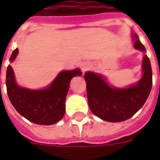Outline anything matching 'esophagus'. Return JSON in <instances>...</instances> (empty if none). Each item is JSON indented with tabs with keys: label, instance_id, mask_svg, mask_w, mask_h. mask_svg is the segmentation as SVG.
<instances>
[{
	"label": "esophagus",
	"instance_id": "34e87169",
	"mask_svg": "<svg viewBox=\"0 0 160 160\" xmlns=\"http://www.w3.org/2000/svg\"><path fill=\"white\" fill-rule=\"evenodd\" d=\"M90 67V65L87 62L83 63L82 65H81V70H82L83 71H85V70H87Z\"/></svg>",
	"mask_w": 160,
	"mask_h": 160
}]
</instances>
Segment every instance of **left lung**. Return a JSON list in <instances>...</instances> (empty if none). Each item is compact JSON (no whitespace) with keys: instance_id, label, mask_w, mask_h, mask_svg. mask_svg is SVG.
Here are the masks:
<instances>
[{"instance_id":"1","label":"left lung","mask_w":160,"mask_h":160,"mask_svg":"<svg viewBox=\"0 0 160 160\" xmlns=\"http://www.w3.org/2000/svg\"><path fill=\"white\" fill-rule=\"evenodd\" d=\"M136 50L145 53L146 50L137 34L131 33ZM141 79L124 88L112 86L101 74L85 73L89 107L92 113L108 122H121L131 118L139 111L148 99L152 88V69L146 54L143 57Z\"/></svg>"}]
</instances>
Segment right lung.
I'll use <instances>...</instances> for the list:
<instances>
[{
    "instance_id": "1",
    "label": "right lung",
    "mask_w": 160,
    "mask_h": 160,
    "mask_svg": "<svg viewBox=\"0 0 160 160\" xmlns=\"http://www.w3.org/2000/svg\"><path fill=\"white\" fill-rule=\"evenodd\" d=\"M17 48L12 52L10 62H13L18 55ZM80 69L62 70L46 88L31 90L16 83L11 65L6 70V85L9 100L19 114L29 121L41 125H51L64 117L65 98L70 82L74 76L81 75Z\"/></svg>"
}]
</instances>
